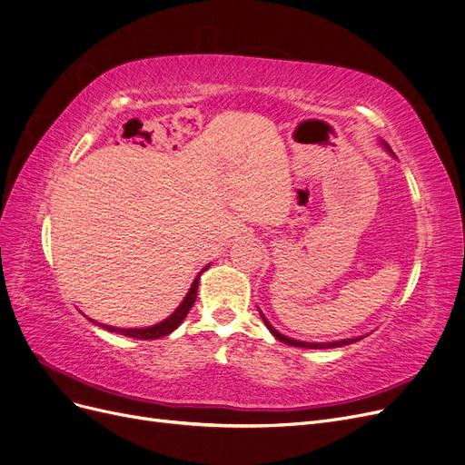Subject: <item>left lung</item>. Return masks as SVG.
<instances>
[{
    "label": "left lung",
    "mask_w": 465,
    "mask_h": 465,
    "mask_svg": "<svg viewBox=\"0 0 465 465\" xmlns=\"http://www.w3.org/2000/svg\"><path fill=\"white\" fill-rule=\"evenodd\" d=\"M385 148H387V151H391V148H389L387 144H385ZM259 312H262V311H259ZM262 319H263L265 326L269 328V331L272 333V336H274L276 340H281L282 343L292 345V347H305V349H333V347H343V345H349V343H355V341H359V340H362V338H364V336H359V338H349V340L330 341V343H309V341H297V340H292V338L284 336V333H281V331H276V330L269 324V321L265 319V314H263V312H262Z\"/></svg>",
    "instance_id": "1"
}]
</instances>
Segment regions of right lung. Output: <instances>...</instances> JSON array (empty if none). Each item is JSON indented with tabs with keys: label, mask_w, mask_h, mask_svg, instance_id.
I'll list each match as a JSON object with an SVG mask.
<instances>
[{
	"label": "right lung",
	"mask_w": 465,
	"mask_h": 465,
	"mask_svg": "<svg viewBox=\"0 0 465 465\" xmlns=\"http://www.w3.org/2000/svg\"><path fill=\"white\" fill-rule=\"evenodd\" d=\"M206 269L208 267H203V271H206ZM198 281H200V274L194 278V282L191 284V290H189L187 295H184V300L181 302V305L170 314L168 319L154 324V326H146V328H114V326H104V324H101V326L106 328L108 331H118V333H122V336L137 338V340H156V338L168 336V333H172L184 321V317H187V314H189L191 307L194 305L196 293H198Z\"/></svg>",
	"instance_id": "right-lung-1"
}]
</instances>
